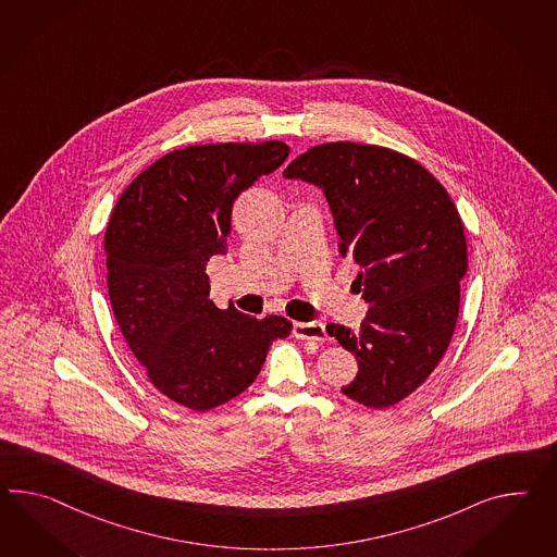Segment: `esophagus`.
Instances as JSON below:
<instances>
[{
    "label": "esophagus",
    "instance_id": "obj_1",
    "mask_svg": "<svg viewBox=\"0 0 557 557\" xmlns=\"http://www.w3.org/2000/svg\"><path fill=\"white\" fill-rule=\"evenodd\" d=\"M293 333L297 339H311V342L323 343L327 339V329L323 323L313 321V323H295Z\"/></svg>",
    "mask_w": 557,
    "mask_h": 557
}]
</instances>
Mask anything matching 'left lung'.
I'll list each match as a JSON object with an SVG mask.
<instances>
[{
	"label": "left lung",
	"mask_w": 557,
	"mask_h": 557,
	"mask_svg": "<svg viewBox=\"0 0 557 557\" xmlns=\"http://www.w3.org/2000/svg\"><path fill=\"white\" fill-rule=\"evenodd\" d=\"M321 187L342 257L370 311L351 331L327 333L357 357L347 398L387 408L426 382L455 333L467 238L457 206L418 161L377 145H317L283 172Z\"/></svg>",
	"instance_id": "1"
}]
</instances>
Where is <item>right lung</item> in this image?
<instances>
[{
  "label": "right lung",
  "instance_id": "1",
  "mask_svg": "<svg viewBox=\"0 0 557 557\" xmlns=\"http://www.w3.org/2000/svg\"><path fill=\"white\" fill-rule=\"evenodd\" d=\"M283 141L194 145L149 165L123 191L104 234L114 319L163 396L196 412L243 394L293 323L210 300L208 260L226 252L232 206L281 168Z\"/></svg>",
  "mask_w": 557,
  "mask_h": 557
}]
</instances>
